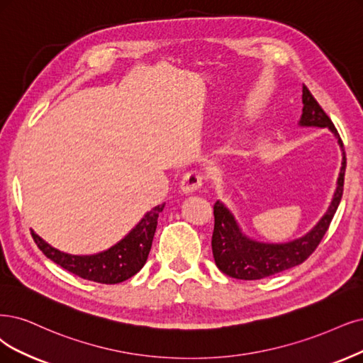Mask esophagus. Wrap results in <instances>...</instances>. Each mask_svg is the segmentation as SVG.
I'll use <instances>...</instances> for the list:
<instances>
[{
	"instance_id": "obj_1",
	"label": "esophagus",
	"mask_w": 363,
	"mask_h": 363,
	"mask_svg": "<svg viewBox=\"0 0 363 363\" xmlns=\"http://www.w3.org/2000/svg\"><path fill=\"white\" fill-rule=\"evenodd\" d=\"M202 184H203L202 174L196 170L189 172L181 181V191L184 194H193L200 189V186H202Z\"/></svg>"
}]
</instances>
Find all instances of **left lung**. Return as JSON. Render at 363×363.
<instances>
[{
	"label": "left lung",
	"mask_w": 363,
	"mask_h": 363,
	"mask_svg": "<svg viewBox=\"0 0 363 363\" xmlns=\"http://www.w3.org/2000/svg\"><path fill=\"white\" fill-rule=\"evenodd\" d=\"M302 115L299 119L301 127H318L329 128L342 152L341 169L337 179L332 202L325 212V216L318 220L313 229L301 238L289 242H262L245 235L242 232L233 212L223 202L217 200L213 205V224L212 233V254L218 269L238 279H262L290 269L305 262L318 247L320 240L329 229V224L338 209L344 190V174H345V152L340 134L335 128L330 118L321 109L317 100L313 97L305 85L302 88Z\"/></svg>",
	"instance_id": "8db88e82"
}]
</instances>
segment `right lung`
Instances as JSON below:
<instances>
[{
	"label": "right lung",
	"mask_w": 363,
	"mask_h": 363,
	"mask_svg": "<svg viewBox=\"0 0 363 363\" xmlns=\"http://www.w3.org/2000/svg\"><path fill=\"white\" fill-rule=\"evenodd\" d=\"M164 203L147 211L143 218L115 245L96 254L76 256L49 245L34 230L33 239L45 256L80 278L101 284H118L136 275L147 260L157 229V218Z\"/></svg>",
	"instance_id": "obj_1"
}]
</instances>
